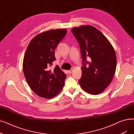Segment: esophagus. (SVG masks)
I'll list each match as a JSON object with an SVG mask.
<instances>
[{
  "label": "esophagus",
  "mask_w": 134,
  "mask_h": 134,
  "mask_svg": "<svg viewBox=\"0 0 134 134\" xmlns=\"http://www.w3.org/2000/svg\"><path fill=\"white\" fill-rule=\"evenodd\" d=\"M73 69H71L69 70V71H68V72L69 74H71V73H72L73 72Z\"/></svg>",
  "instance_id": "esophagus-1"
}]
</instances>
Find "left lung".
<instances>
[{"label":"left lung","mask_w":134,"mask_h":134,"mask_svg":"<svg viewBox=\"0 0 134 134\" xmlns=\"http://www.w3.org/2000/svg\"><path fill=\"white\" fill-rule=\"evenodd\" d=\"M71 30L79 44L82 58V76L78 82L87 93L100 94L110 85L115 73L117 59L114 48L93 26L82 25ZM87 57L90 62L87 61Z\"/></svg>","instance_id":"8db88e82"}]
</instances>
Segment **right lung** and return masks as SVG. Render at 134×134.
<instances>
[{
	"label": "right lung",
	"instance_id": "right-lung-1",
	"mask_svg": "<svg viewBox=\"0 0 134 134\" xmlns=\"http://www.w3.org/2000/svg\"><path fill=\"white\" fill-rule=\"evenodd\" d=\"M66 29L51 30L36 35L28 45L23 62V72L31 89L47 99L56 96L65 85L66 75L58 66L50 69L55 60V49L65 36Z\"/></svg>",
	"mask_w": 134,
	"mask_h": 134
}]
</instances>
